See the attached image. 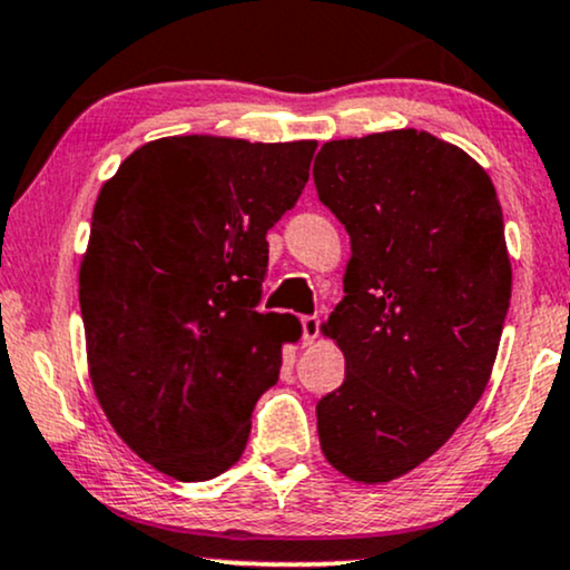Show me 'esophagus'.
Segmentation results:
<instances>
[{
  "label": "esophagus",
  "instance_id": "obj_1",
  "mask_svg": "<svg viewBox=\"0 0 570 570\" xmlns=\"http://www.w3.org/2000/svg\"><path fill=\"white\" fill-rule=\"evenodd\" d=\"M299 324H303V345H313V342L318 340L321 318H318V315H305Z\"/></svg>",
  "mask_w": 570,
  "mask_h": 570
}]
</instances>
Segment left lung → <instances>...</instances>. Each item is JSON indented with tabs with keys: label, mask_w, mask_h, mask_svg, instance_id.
<instances>
[{
	"label": "left lung",
	"mask_w": 570,
	"mask_h": 570,
	"mask_svg": "<svg viewBox=\"0 0 570 570\" xmlns=\"http://www.w3.org/2000/svg\"><path fill=\"white\" fill-rule=\"evenodd\" d=\"M313 177L351 236L345 297L321 324L345 355L315 406L321 451L355 483H390L489 385L512 292L502 204L472 156L416 129L328 140Z\"/></svg>",
	"instance_id": "1"
}]
</instances>
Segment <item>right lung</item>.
Instances as JSON below:
<instances>
[{"label": "right lung", "mask_w": 570, "mask_h": 570, "mask_svg": "<svg viewBox=\"0 0 570 570\" xmlns=\"http://www.w3.org/2000/svg\"><path fill=\"white\" fill-rule=\"evenodd\" d=\"M315 140L175 135L102 183L79 265L87 368L116 435L175 481L217 478L276 385L289 313H257L265 233L303 194Z\"/></svg>", "instance_id": "1"}]
</instances>
